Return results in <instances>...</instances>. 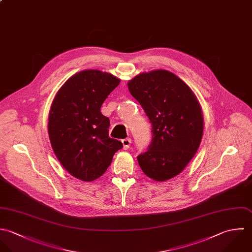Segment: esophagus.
Instances as JSON below:
<instances>
[{"label":"esophagus","mask_w":252,"mask_h":252,"mask_svg":"<svg viewBox=\"0 0 252 252\" xmlns=\"http://www.w3.org/2000/svg\"><path fill=\"white\" fill-rule=\"evenodd\" d=\"M122 143H123V146H124V149L126 150L130 147V144H131V139L130 138H126V139H123L122 140Z\"/></svg>","instance_id":"34e87169"}]
</instances>
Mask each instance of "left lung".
<instances>
[{
	"instance_id": "1",
	"label": "left lung",
	"mask_w": 252,
	"mask_h": 252,
	"mask_svg": "<svg viewBox=\"0 0 252 252\" xmlns=\"http://www.w3.org/2000/svg\"><path fill=\"white\" fill-rule=\"evenodd\" d=\"M127 87L152 123L148 151L137 157L142 171L158 182L182 172L201 144L203 116L197 96L167 70H153L132 78Z\"/></svg>"
}]
</instances>
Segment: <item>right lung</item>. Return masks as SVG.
<instances>
[{"instance_id": "right-lung-1", "label": "right lung", "mask_w": 252, "mask_h": 252, "mask_svg": "<svg viewBox=\"0 0 252 252\" xmlns=\"http://www.w3.org/2000/svg\"><path fill=\"white\" fill-rule=\"evenodd\" d=\"M121 80L99 70H84L58 90L49 114V136L61 165L75 178L91 182L102 176L123 143L109 137L110 121L102 103Z\"/></svg>"}]
</instances>
